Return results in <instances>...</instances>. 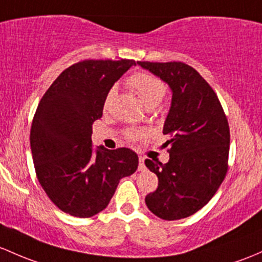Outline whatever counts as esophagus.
<instances>
[{
    "label": "esophagus",
    "instance_id": "esophagus-1",
    "mask_svg": "<svg viewBox=\"0 0 262 262\" xmlns=\"http://www.w3.org/2000/svg\"><path fill=\"white\" fill-rule=\"evenodd\" d=\"M139 170H145V164H144V158L143 157H139Z\"/></svg>",
    "mask_w": 262,
    "mask_h": 262
}]
</instances>
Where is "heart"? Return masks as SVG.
Here are the masks:
<instances>
[{
    "label": "heart",
    "mask_w": 262,
    "mask_h": 262,
    "mask_svg": "<svg viewBox=\"0 0 262 262\" xmlns=\"http://www.w3.org/2000/svg\"><path fill=\"white\" fill-rule=\"evenodd\" d=\"M128 86L139 96L142 103L147 106L148 109H152L158 105L164 96L167 94V85L158 76L152 75L147 73H137L129 76L126 80ZM115 90L110 89L106 94L105 101H104V109H108L114 99ZM144 136L143 130H128L126 132V138L130 140H138Z\"/></svg>",
    "instance_id": "1"
}]
</instances>
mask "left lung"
I'll use <instances>...</instances> for the list:
<instances>
[{
  "label": "left lung",
  "mask_w": 262,
  "mask_h": 262,
  "mask_svg": "<svg viewBox=\"0 0 262 262\" xmlns=\"http://www.w3.org/2000/svg\"><path fill=\"white\" fill-rule=\"evenodd\" d=\"M172 89V105L163 126L169 136V161L145 159L158 187L145 205L159 219H186L214 196L228 170L230 128L226 114L200 73L181 61H138Z\"/></svg>",
  "instance_id": "left-lung-1"
}]
</instances>
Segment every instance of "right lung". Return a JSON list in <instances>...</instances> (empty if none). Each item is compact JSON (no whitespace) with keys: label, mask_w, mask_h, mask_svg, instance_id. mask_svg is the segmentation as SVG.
<instances>
[{"label":"right lung","mask_w":262,"mask_h":262,"mask_svg":"<svg viewBox=\"0 0 262 262\" xmlns=\"http://www.w3.org/2000/svg\"><path fill=\"white\" fill-rule=\"evenodd\" d=\"M134 60H84L69 66L41 98L30 132L36 177L65 213L88 219L109 205L118 183L138 168L128 148L93 147V124L103 115L114 82Z\"/></svg>","instance_id":"add662e5"}]
</instances>
